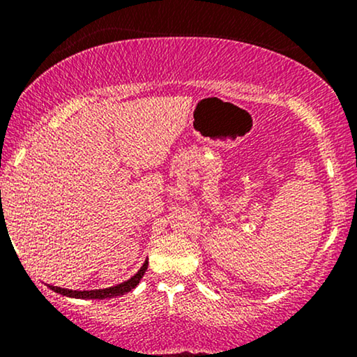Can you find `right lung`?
I'll return each mask as SVG.
<instances>
[{
    "label": "right lung",
    "mask_w": 357,
    "mask_h": 357,
    "mask_svg": "<svg viewBox=\"0 0 357 357\" xmlns=\"http://www.w3.org/2000/svg\"><path fill=\"white\" fill-rule=\"evenodd\" d=\"M147 264L149 261H144L142 267L137 270L136 275H132L129 280L122 282V284H117L114 287H107V289H97V290H70V289H61V287H55L50 285V289L53 292L61 294L65 297H72V298H99V301H104V298H112L117 296H124V294L130 292L132 289H136L141 282V278L144 277L146 270H147Z\"/></svg>",
    "instance_id": "obj_1"
}]
</instances>
